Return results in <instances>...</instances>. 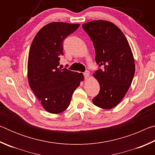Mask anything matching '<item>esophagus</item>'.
<instances>
[{
  "label": "esophagus",
  "mask_w": 155,
  "mask_h": 155,
  "mask_svg": "<svg viewBox=\"0 0 155 155\" xmlns=\"http://www.w3.org/2000/svg\"><path fill=\"white\" fill-rule=\"evenodd\" d=\"M84 77H85V79H87V78L90 77V72H89V71H86L84 73Z\"/></svg>",
  "instance_id": "esophagus-1"
}]
</instances>
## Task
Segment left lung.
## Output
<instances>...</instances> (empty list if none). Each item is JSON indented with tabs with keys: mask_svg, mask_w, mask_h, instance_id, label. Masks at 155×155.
Masks as SVG:
<instances>
[{
	"mask_svg": "<svg viewBox=\"0 0 155 155\" xmlns=\"http://www.w3.org/2000/svg\"><path fill=\"white\" fill-rule=\"evenodd\" d=\"M82 27L93 41L96 63L103 68L93 74L101 90L92 102L100 108L111 109L124 98L134 77L132 51L124 33L109 21H91Z\"/></svg>",
	"mask_w": 155,
	"mask_h": 155,
	"instance_id": "8db88e82",
	"label": "left lung"
}]
</instances>
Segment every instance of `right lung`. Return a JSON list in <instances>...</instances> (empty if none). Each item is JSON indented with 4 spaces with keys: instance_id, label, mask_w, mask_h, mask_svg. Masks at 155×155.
Wrapping results in <instances>:
<instances>
[{
    "instance_id": "1",
    "label": "right lung",
    "mask_w": 155,
    "mask_h": 155,
    "mask_svg": "<svg viewBox=\"0 0 155 155\" xmlns=\"http://www.w3.org/2000/svg\"><path fill=\"white\" fill-rule=\"evenodd\" d=\"M79 24L51 22L36 34L29 50L27 64L28 84L46 111L57 114L70 104L72 94L84 80L83 73L59 66L64 55L63 41Z\"/></svg>"
}]
</instances>
